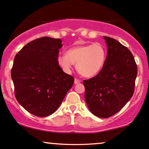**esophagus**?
Wrapping results in <instances>:
<instances>
[{"label":"esophagus","mask_w":149,"mask_h":149,"mask_svg":"<svg viewBox=\"0 0 149 149\" xmlns=\"http://www.w3.org/2000/svg\"><path fill=\"white\" fill-rule=\"evenodd\" d=\"M80 82H81V80L77 79H74V84H77L80 83Z\"/></svg>","instance_id":"esophagus-1"}]
</instances>
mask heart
<instances>
[{
  "label": "heart",
  "instance_id": "heart-1",
  "mask_svg": "<svg viewBox=\"0 0 149 149\" xmlns=\"http://www.w3.org/2000/svg\"><path fill=\"white\" fill-rule=\"evenodd\" d=\"M106 49L101 44L80 45L68 49L65 54L58 56V63L64 72L70 73L76 63L79 72L85 77L95 76L101 70L106 61Z\"/></svg>",
  "mask_w": 149,
  "mask_h": 149
}]
</instances>
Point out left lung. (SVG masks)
I'll return each mask as SVG.
<instances>
[{
    "mask_svg": "<svg viewBox=\"0 0 149 149\" xmlns=\"http://www.w3.org/2000/svg\"><path fill=\"white\" fill-rule=\"evenodd\" d=\"M107 55L96 76L84 80L85 100L93 114L109 118L120 111L133 95L137 66L126 47L104 36Z\"/></svg>",
    "mask_w": 149,
    "mask_h": 149,
    "instance_id": "obj_1",
    "label": "left lung"
}]
</instances>
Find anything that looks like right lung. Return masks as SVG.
I'll return each instance as SVG.
<instances>
[{"label": "right lung", "instance_id": "1", "mask_svg": "<svg viewBox=\"0 0 149 149\" xmlns=\"http://www.w3.org/2000/svg\"><path fill=\"white\" fill-rule=\"evenodd\" d=\"M61 39L42 37L30 42L16 54L11 70L15 94L29 113L45 117L61 105L74 79L58 63Z\"/></svg>", "mask_w": 149, "mask_h": 149}]
</instances>
